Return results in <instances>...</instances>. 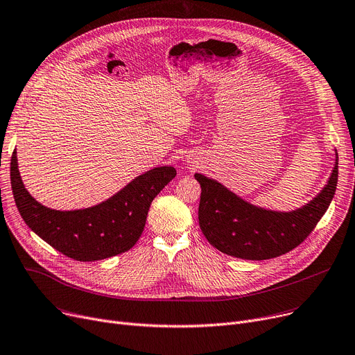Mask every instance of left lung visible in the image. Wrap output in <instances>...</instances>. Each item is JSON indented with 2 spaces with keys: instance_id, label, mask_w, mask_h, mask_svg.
<instances>
[{
  "instance_id": "left-lung-1",
  "label": "left lung",
  "mask_w": 355,
  "mask_h": 355,
  "mask_svg": "<svg viewBox=\"0 0 355 355\" xmlns=\"http://www.w3.org/2000/svg\"><path fill=\"white\" fill-rule=\"evenodd\" d=\"M196 180L201 185L200 229L210 243L234 257L265 260L300 246L318 225L337 190L338 159L325 189L292 213L257 209L207 177L196 174Z\"/></svg>"
}]
</instances>
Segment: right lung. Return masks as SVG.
<instances>
[{
    "label": "right lung",
    "instance_id": "1",
    "mask_svg": "<svg viewBox=\"0 0 355 355\" xmlns=\"http://www.w3.org/2000/svg\"><path fill=\"white\" fill-rule=\"evenodd\" d=\"M12 196L26 225L60 253L80 262H95L132 248L141 237L149 206L177 171L159 166L148 171L99 206L58 211L37 202L24 189L11 155Z\"/></svg>",
    "mask_w": 355,
    "mask_h": 355
}]
</instances>
